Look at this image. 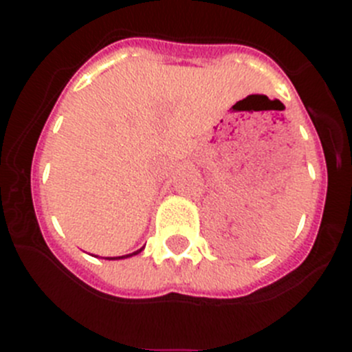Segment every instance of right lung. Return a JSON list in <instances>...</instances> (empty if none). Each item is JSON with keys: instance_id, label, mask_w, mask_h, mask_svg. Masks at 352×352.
<instances>
[{"instance_id": "obj_1", "label": "right lung", "mask_w": 352, "mask_h": 352, "mask_svg": "<svg viewBox=\"0 0 352 352\" xmlns=\"http://www.w3.org/2000/svg\"><path fill=\"white\" fill-rule=\"evenodd\" d=\"M141 250H136V252H133V254H127V255H122V257H113V258H126V257H131V255H136V254H140ZM112 258V257H110Z\"/></svg>"}]
</instances>
